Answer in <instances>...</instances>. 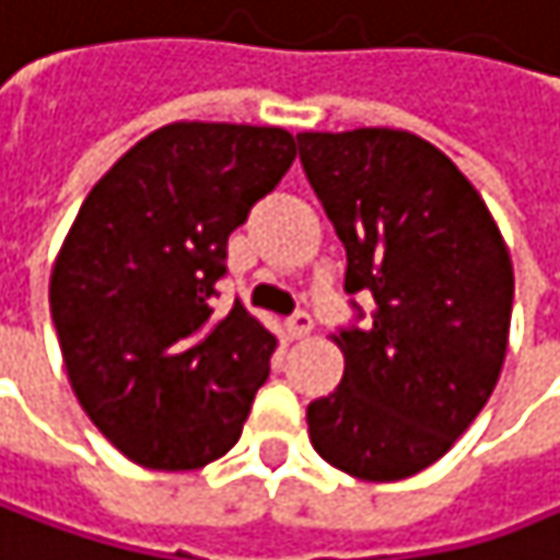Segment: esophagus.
Here are the masks:
<instances>
[{
  "label": "esophagus",
  "mask_w": 560,
  "mask_h": 560,
  "mask_svg": "<svg viewBox=\"0 0 560 560\" xmlns=\"http://www.w3.org/2000/svg\"><path fill=\"white\" fill-rule=\"evenodd\" d=\"M287 331H290V338L293 340L305 338V335L312 331V315H308V312H296V315H290V318H287Z\"/></svg>",
  "instance_id": "34e87169"
}]
</instances>
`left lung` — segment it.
I'll return each mask as SVG.
<instances>
[{
	"mask_svg": "<svg viewBox=\"0 0 560 560\" xmlns=\"http://www.w3.org/2000/svg\"><path fill=\"white\" fill-rule=\"evenodd\" d=\"M305 178L347 252V293L373 322L340 328V385L305 411L308 440L360 481H401L446 456L500 380L513 264L471 180L433 142L360 127L300 133Z\"/></svg>",
	"mask_w": 560,
	"mask_h": 560,
	"instance_id": "1",
	"label": "left lung"
}]
</instances>
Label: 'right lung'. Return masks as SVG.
<instances>
[{
    "mask_svg": "<svg viewBox=\"0 0 560 560\" xmlns=\"http://www.w3.org/2000/svg\"><path fill=\"white\" fill-rule=\"evenodd\" d=\"M296 159L280 127L178 120L89 190L50 273L69 385L142 468L225 456L270 373L277 338L235 300L213 305L229 235Z\"/></svg>",
    "mask_w": 560,
    "mask_h": 560,
    "instance_id": "obj_1",
    "label": "right lung"
}]
</instances>
